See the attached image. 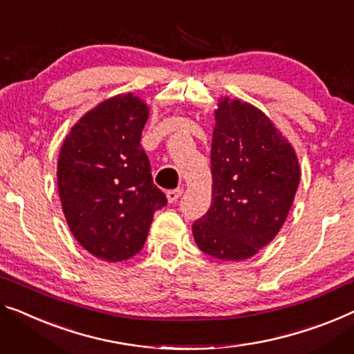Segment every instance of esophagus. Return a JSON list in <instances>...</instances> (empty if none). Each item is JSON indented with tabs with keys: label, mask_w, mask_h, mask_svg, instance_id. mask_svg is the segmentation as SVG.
<instances>
[{
	"label": "esophagus",
	"mask_w": 354,
	"mask_h": 354,
	"mask_svg": "<svg viewBox=\"0 0 354 354\" xmlns=\"http://www.w3.org/2000/svg\"><path fill=\"white\" fill-rule=\"evenodd\" d=\"M183 195V189H171V191L167 192V198L170 203L178 202V198Z\"/></svg>",
	"instance_id": "obj_1"
}]
</instances>
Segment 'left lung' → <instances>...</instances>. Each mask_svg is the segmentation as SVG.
<instances>
[{
	"mask_svg": "<svg viewBox=\"0 0 354 354\" xmlns=\"http://www.w3.org/2000/svg\"><path fill=\"white\" fill-rule=\"evenodd\" d=\"M211 207L192 224L195 243L221 261H245L275 239L300 181L294 149L272 120L221 98L211 143Z\"/></svg>",
	"mask_w": 354,
	"mask_h": 354,
	"instance_id": "left-lung-1",
	"label": "left lung"
}]
</instances>
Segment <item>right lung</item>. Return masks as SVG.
Returning <instances> with one entry per match:
<instances>
[{
  "instance_id": "add662e5",
  "label": "right lung",
  "mask_w": 354,
  "mask_h": 354,
  "mask_svg": "<svg viewBox=\"0 0 354 354\" xmlns=\"http://www.w3.org/2000/svg\"><path fill=\"white\" fill-rule=\"evenodd\" d=\"M147 113L131 93L109 98L73 127L59 156L57 179L70 230L108 262L138 254L154 213L167 205L140 143Z\"/></svg>"
}]
</instances>
